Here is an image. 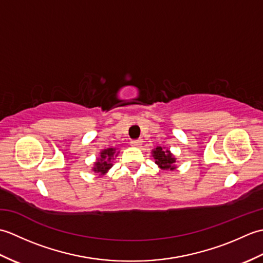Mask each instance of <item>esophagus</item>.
I'll return each instance as SVG.
<instances>
[{
	"mask_svg": "<svg viewBox=\"0 0 263 263\" xmlns=\"http://www.w3.org/2000/svg\"><path fill=\"white\" fill-rule=\"evenodd\" d=\"M142 144V139H137V140H131L132 147H140Z\"/></svg>",
	"mask_w": 263,
	"mask_h": 263,
	"instance_id": "esophagus-1",
	"label": "esophagus"
}]
</instances>
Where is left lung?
Here are the masks:
<instances>
[{
	"label": "left lung",
	"instance_id": "1",
	"mask_svg": "<svg viewBox=\"0 0 263 263\" xmlns=\"http://www.w3.org/2000/svg\"><path fill=\"white\" fill-rule=\"evenodd\" d=\"M153 157L155 158V163L164 171H174L176 168L175 161L176 158L173 156V154L168 149H165V147H157L153 150Z\"/></svg>",
	"mask_w": 263,
	"mask_h": 263
}]
</instances>
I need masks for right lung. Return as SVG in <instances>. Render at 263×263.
<instances>
[{"label":"right lung","instance_id":"right-lung-1","mask_svg":"<svg viewBox=\"0 0 263 263\" xmlns=\"http://www.w3.org/2000/svg\"><path fill=\"white\" fill-rule=\"evenodd\" d=\"M117 154H116L115 148L104 149L103 152L100 153V157L97 159L96 163H95L92 171L95 173H97L99 176L105 175L106 173H107L111 168V166H113V164H111V160L114 159V156H117Z\"/></svg>","mask_w":263,"mask_h":263}]
</instances>
